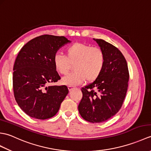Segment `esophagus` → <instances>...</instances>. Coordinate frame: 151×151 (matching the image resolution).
I'll return each mask as SVG.
<instances>
[{
  "label": "esophagus",
  "instance_id": "34e87169",
  "mask_svg": "<svg viewBox=\"0 0 151 151\" xmlns=\"http://www.w3.org/2000/svg\"><path fill=\"white\" fill-rule=\"evenodd\" d=\"M68 89H69V91H71V90H73V89H74V87H73V86H68Z\"/></svg>",
  "mask_w": 151,
  "mask_h": 151
}]
</instances>
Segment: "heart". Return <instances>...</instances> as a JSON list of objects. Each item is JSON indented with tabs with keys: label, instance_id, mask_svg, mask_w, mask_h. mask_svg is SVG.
Returning <instances> with one entry per match:
<instances>
[{
	"label": "heart",
	"instance_id": "obj_1",
	"mask_svg": "<svg viewBox=\"0 0 151 151\" xmlns=\"http://www.w3.org/2000/svg\"><path fill=\"white\" fill-rule=\"evenodd\" d=\"M65 56L60 53L54 54L53 64L56 71L61 75H66L70 63H75V71L67 75L62 80L65 85L75 86L87 79L93 81L101 74L105 64V56L102 50L89 45L75 43L66 48Z\"/></svg>",
	"mask_w": 151,
	"mask_h": 151
}]
</instances>
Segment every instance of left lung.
Segmentation results:
<instances>
[{"instance_id":"1","label":"left lung","mask_w":151,"mask_h":151,"mask_svg":"<svg viewBox=\"0 0 151 151\" xmlns=\"http://www.w3.org/2000/svg\"><path fill=\"white\" fill-rule=\"evenodd\" d=\"M105 56L104 69L95 81L81 89L78 105L82 117L91 123H102L119 111L127 94L129 73L127 61L117 47L101 39H93Z\"/></svg>"}]
</instances>
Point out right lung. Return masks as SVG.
<instances>
[{
    "label": "right lung",
    "instance_id": "right-lung-1",
    "mask_svg": "<svg viewBox=\"0 0 151 151\" xmlns=\"http://www.w3.org/2000/svg\"><path fill=\"white\" fill-rule=\"evenodd\" d=\"M70 41L64 36L43 35L19 51L14 66L13 88L19 106L30 117L43 120L54 116L68 94L66 86H47L60 79L53 58Z\"/></svg>",
    "mask_w": 151,
    "mask_h": 151
}]
</instances>
